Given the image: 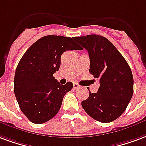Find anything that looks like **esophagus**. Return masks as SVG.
I'll return each instance as SVG.
<instances>
[{
    "mask_svg": "<svg viewBox=\"0 0 146 146\" xmlns=\"http://www.w3.org/2000/svg\"><path fill=\"white\" fill-rule=\"evenodd\" d=\"M80 87V86L79 84H73V88H74V89H78Z\"/></svg>",
    "mask_w": 146,
    "mask_h": 146,
    "instance_id": "obj_1",
    "label": "esophagus"
}]
</instances>
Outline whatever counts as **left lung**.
<instances>
[{
  "label": "left lung",
  "instance_id": "1",
  "mask_svg": "<svg viewBox=\"0 0 146 146\" xmlns=\"http://www.w3.org/2000/svg\"><path fill=\"white\" fill-rule=\"evenodd\" d=\"M90 57L89 72L99 79L98 92L83 100L84 111L94 119L111 122L124 113L133 95V76L128 62L108 38L98 35L75 37Z\"/></svg>",
  "mask_w": 146,
  "mask_h": 146
}]
</instances>
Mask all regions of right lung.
<instances>
[{"label":"right lung","mask_w":146,"mask_h":146,"mask_svg":"<svg viewBox=\"0 0 146 146\" xmlns=\"http://www.w3.org/2000/svg\"><path fill=\"white\" fill-rule=\"evenodd\" d=\"M74 38L46 35L32 44L16 68L14 91L21 111L35 124H42L58 113L65 94L73 88L53 77L61 56L67 50H80Z\"/></svg>","instance_id":"add662e5"}]
</instances>
